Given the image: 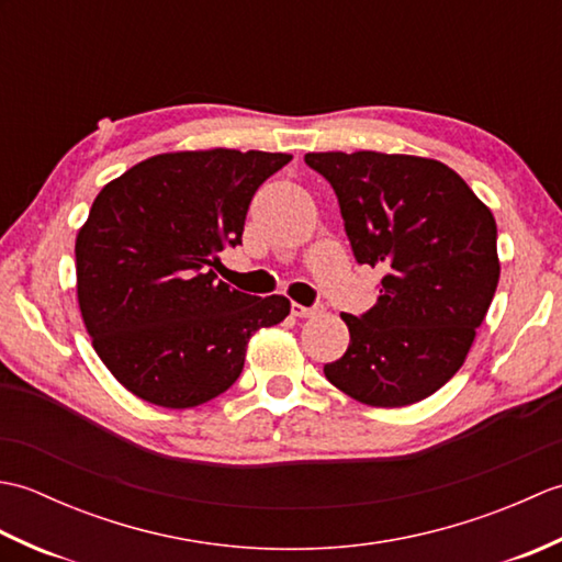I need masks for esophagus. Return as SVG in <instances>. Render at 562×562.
<instances>
[{
    "label": "esophagus",
    "mask_w": 562,
    "mask_h": 562,
    "mask_svg": "<svg viewBox=\"0 0 562 562\" xmlns=\"http://www.w3.org/2000/svg\"><path fill=\"white\" fill-rule=\"evenodd\" d=\"M316 312H318L316 306H304V304L292 302V314H294L296 318H308V316H314Z\"/></svg>",
    "instance_id": "1"
}]
</instances>
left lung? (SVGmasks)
<instances>
[{"mask_svg":"<svg viewBox=\"0 0 562 562\" xmlns=\"http://www.w3.org/2000/svg\"><path fill=\"white\" fill-rule=\"evenodd\" d=\"M304 161L336 190L357 262L384 272L367 314H340L350 345L326 379L374 408L432 396L465 362L497 290L491 207L435 159L308 151Z\"/></svg>","mask_w":562,"mask_h":562,"instance_id":"8db88e82","label":"left lung"}]
</instances>
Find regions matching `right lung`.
Instances as JSON below:
<instances>
[{"label": "right lung", "mask_w": 562, "mask_h": 562, "mask_svg": "<svg viewBox=\"0 0 562 562\" xmlns=\"http://www.w3.org/2000/svg\"><path fill=\"white\" fill-rule=\"evenodd\" d=\"M282 151L157 154L105 183L77 234V300L101 362L137 398L195 408L238 379L248 340L290 314L282 294L217 280L250 198Z\"/></svg>", "instance_id": "1"}]
</instances>
